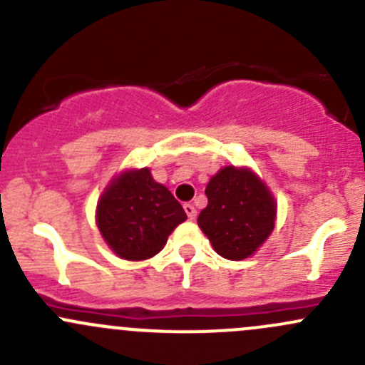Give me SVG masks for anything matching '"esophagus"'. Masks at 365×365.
I'll list each match as a JSON object with an SVG mask.
<instances>
[{"instance_id": "esophagus-1", "label": "esophagus", "mask_w": 365, "mask_h": 365, "mask_svg": "<svg viewBox=\"0 0 365 365\" xmlns=\"http://www.w3.org/2000/svg\"><path fill=\"white\" fill-rule=\"evenodd\" d=\"M183 210H185V213H187V217H189L190 220H194L196 219V208H194V205H190V203H185L183 205Z\"/></svg>"}]
</instances>
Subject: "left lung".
Masks as SVG:
<instances>
[{
  "instance_id": "8db88e82",
  "label": "left lung",
  "mask_w": 365,
  "mask_h": 365,
  "mask_svg": "<svg viewBox=\"0 0 365 365\" xmlns=\"http://www.w3.org/2000/svg\"><path fill=\"white\" fill-rule=\"evenodd\" d=\"M208 205L197 217L201 231L219 256L240 261L252 256L274 231V196L249 168L226 165L205 190Z\"/></svg>"
}]
</instances>
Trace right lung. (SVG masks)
<instances>
[{"label": "right lung", "instance_id": "obj_1", "mask_svg": "<svg viewBox=\"0 0 365 365\" xmlns=\"http://www.w3.org/2000/svg\"><path fill=\"white\" fill-rule=\"evenodd\" d=\"M185 210L148 168L123 171L113 178L97 205V226L116 256L141 261L162 251Z\"/></svg>", "mask_w": 365, "mask_h": 365}]
</instances>
